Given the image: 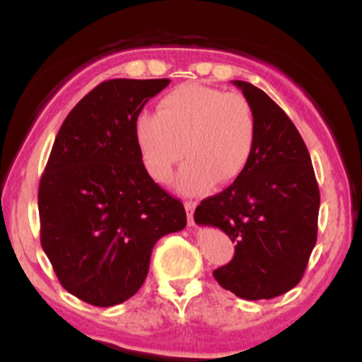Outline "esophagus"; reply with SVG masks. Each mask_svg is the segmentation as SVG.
Here are the masks:
<instances>
[{
	"label": "esophagus",
	"instance_id": "obj_1",
	"mask_svg": "<svg viewBox=\"0 0 362 362\" xmlns=\"http://www.w3.org/2000/svg\"><path fill=\"white\" fill-rule=\"evenodd\" d=\"M195 206H197V202H195V201H187V202H185L187 221H189V224H194V211H195Z\"/></svg>",
	"mask_w": 362,
	"mask_h": 362
}]
</instances>
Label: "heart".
<instances>
[{
	"mask_svg": "<svg viewBox=\"0 0 362 362\" xmlns=\"http://www.w3.org/2000/svg\"><path fill=\"white\" fill-rule=\"evenodd\" d=\"M148 173L167 184L182 158L177 185L187 195L206 194L214 184H233L250 161L257 138L255 115L240 93L204 85H182L143 114L134 126Z\"/></svg>",
	"mask_w": 362,
	"mask_h": 362,
	"instance_id": "1",
	"label": "heart"
}]
</instances>
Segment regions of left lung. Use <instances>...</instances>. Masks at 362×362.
<instances>
[{"label": "left lung", "mask_w": 362, "mask_h": 362, "mask_svg": "<svg viewBox=\"0 0 362 362\" xmlns=\"http://www.w3.org/2000/svg\"><path fill=\"white\" fill-rule=\"evenodd\" d=\"M250 103L255 146L242 177L197 206L194 221L235 242L216 281L243 300H271L301 281L317 243L320 190L305 141L286 112L252 83L231 81Z\"/></svg>", "instance_id": "left-lung-1"}]
</instances>
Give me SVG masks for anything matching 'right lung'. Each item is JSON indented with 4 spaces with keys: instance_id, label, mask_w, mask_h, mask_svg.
Masks as SVG:
<instances>
[{
    "instance_id": "add662e5",
    "label": "right lung",
    "mask_w": 362,
    "mask_h": 362,
    "mask_svg": "<svg viewBox=\"0 0 362 362\" xmlns=\"http://www.w3.org/2000/svg\"><path fill=\"white\" fill-rule=\"evenodd\" d=\"M170 80H109L69 112L39 185L40 243L62 288L93 306L138 293L161 236L184 230V204L144 168L134 126Z\"/></svg>"
}]
</instances>
